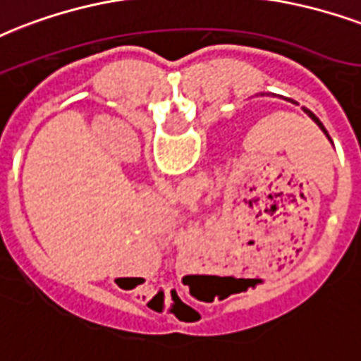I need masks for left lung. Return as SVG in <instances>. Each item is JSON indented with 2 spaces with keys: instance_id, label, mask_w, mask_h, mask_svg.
I'll return each instance as SVG.
<instances>
[{
  "instance_id": "8db88e82",
  "label": "left lung",
  "mask_w": 361,
  "mask_h": 361,
  "mask_svg": "<svg viewBox=\"0 0 361 361\" xmlns=\"http://www.w3.org/2000/svg\"><path fill=\"white\" fill-rule=\"evenodd\" d=\"M290 102H293V100H290ZM293 104H295V102H293ZM302 109H305V107H302ZM305 114L309 115L310 119L314 121L316 125L320 126V128H322V132H324V134H326V136H327V140H329V142H331V137H329V134H327V130H326V128H324V125H322V123H320V119H318V117H316V115L312 114V111H310V109H305Z\"/></svg>"
}]
</instances>
